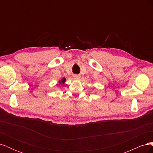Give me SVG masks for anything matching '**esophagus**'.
Wrapping results in <instances>:
<instances>
[{
    "mask_svg": "<svg viewBox=\"0 0 153 153\" xmlns=\"http://www.w3.org/2000/svg\"><path fill=\"white\" fill-rule=\"evenodd\" d=\"M73 76H74V78H76V79H79V78H80V75H75Z\"/></svg>",
    "mask_w": 153,
    "mask_h": 153,
    "instance_id": "obj_1",
    "label": "esophagus"
}]
</instances>
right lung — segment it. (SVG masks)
Returning a JSON list of instances; mask_svg holds the SVG:
<instances>
[{"label": "right lung", "mask_w": 153, "mask_h": 153, "mask_svg": "<svg viewBox=\"0 0 153 153\" xmlns=\"http://www.w3.org/2000/svg\"><path fill=\"white\" fill-rule=\"evenodd\" d=\"M65 81H66V78H63L61 81H59V84H64V82H65Z\"/></svg>", "instance_id": "obj_1"}]
</instances>
